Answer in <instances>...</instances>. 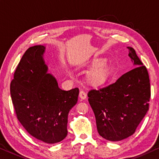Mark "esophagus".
Instances as JSON below:
<instances>
[{
	"instance_id": "34e87169",
	"label": "esophagus",
	"mask_w": 159,
	"mask_h": 159,
	"mask_svg": "<svg viewBox=\"0 0 159 159\" xmlns=\"http://www.w3.org/2000/svg\"><path fill=\"white\" fill-rule=\"evenodd\" d=\"M79 97L81 100H85V98H87V95H86V93L84 91V90H80L79 93Z\"/></svg>"
}]
</instances>
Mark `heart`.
Instances as JSON below:
<instances>
[{
	"label": "heart",
	"instance_id": "1",
	"mask_svg": "<svg viewBox=\"0 0 159 159\" xmlns=\"http://www.w3.org/2000/svg\"><path fill=\"white\" fill-rule=\"evenodd\" d=\"M69 75H71V72H69ZM107 73L103 69H100L93 72L89 75V80L93 84H100L107 79Z\"/></svg>",
	"mask_w": 159,
	"mask_h": 159
}]
</instances>
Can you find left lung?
<instances>
[{
    "label": "left lung",
    "instance_id": "1",
    "mask_svg": "<svg viewBox=\"0 0 159 159\" xmlns=\"http://www.w3.org/2000/svg\"><path fill=\"white\" fill-rule=\"evenodd\" d=\"M127 48L135 68L113 84L93 89L88 93L98 132L111 142L125 139L134 134L148 110L151 90L147 69L135 50Z\"/></svg>",
    "mask_w": 159,
    "mask_h": 159
}]
</instances>
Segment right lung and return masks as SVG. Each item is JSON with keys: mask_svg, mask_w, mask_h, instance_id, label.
<instances>
[{"mask_svg": "<svg viewBox=\"0 0 159 159\" xmlns=\"http://www.w3.org/2000/svg\"><path fill=\"white\" fill-rule=\"evenodd\" d=\"M45 49L36 45L25 52L11 84V95L17 119L27 132L52 144L67 136L68 115L77 103L79 90L60 89L56 78L47 73Z\"/></svg>", "mask_w": 159, "mask_h": 159, "instance_id": "add662e5", "label": "right lung"}]
</instances>
